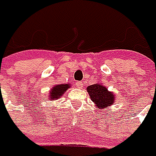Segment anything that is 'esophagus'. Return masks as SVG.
Instances as JSON below:
<instances>
[{"label":"esophagus","mask_w":156,"mask_h":156,"mask_svg":"<svg viewBox=\"0 0 156 156\" xmlns=\"http://www.w3.org/2000/svg\"><path fill=\"white\" fill-rule=\"evenodd\" d=\"M76 85L77 88H82V86H83V83H82L81 81H76Z\"/></svg>","instance_id":"obj_1"}]
</instances>
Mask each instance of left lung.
I'll return each mask as SVG.
<instances>
[{
	"label": "left lung",
	"instance_id": "left-lung-1",
	"mask_svg": "<svg viewBox=\"0 0 156 156\" xmlns=\"http://www.w3.org/2000/svg\"><path fill=\"white\" fill-rule=\"evenodd\" d=\"M90 96L91 101L94 103L96 109L102 111L108 107H111L116 101V96L114 92L109 91L102 83H95L89 85L86 88Z\"/></svg>",
	"mask_w": 156,
	"mask_h": 156
}]
</instances>
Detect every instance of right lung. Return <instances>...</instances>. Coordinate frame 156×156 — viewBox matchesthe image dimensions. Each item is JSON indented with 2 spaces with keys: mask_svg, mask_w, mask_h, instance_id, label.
<instances>
[{
  "mask_svg": "<svg viewBox=\"0 0 156 156\" xmlns=\"http://www.w3.org/2000/svg\"><path fill=\"white\" fill-rule=\"evenodd\" d=\"M72 85L71 83H61V84H56L49 90V93L47 95V98L50 101H55L57 99L61 98L64 95L65 92L70 88Z\"/></svg>",
  "mask_w": 156,
  "mask_h": 156,
  "instance_id": "add662e5",
  "label": "right lung"
}]
</instances>
